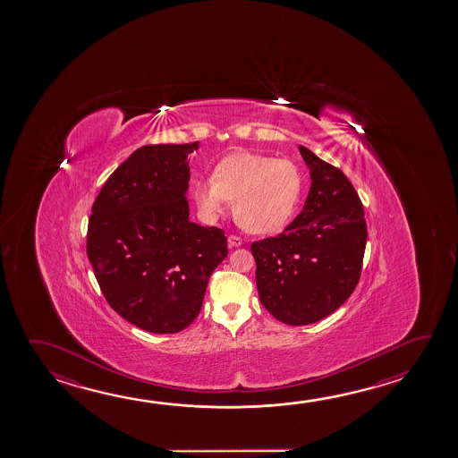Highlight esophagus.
<instances>
[{
  "label": "esophagus",
  "mask_w": 458,
  "mask_h": 458,
  "mask_svg": "<svg viewBox=\"0 0 458 458\" xmlns=\"http://www.w3.org/2000/svg\"><path fill=\"white\" fill-rule=\"evenodd\" d=\"M241 244H242V240L240 236H234V234L228 236V246L230 248H240Z\"/></svg>",
  "instance_id": "1"
}]
</instances>
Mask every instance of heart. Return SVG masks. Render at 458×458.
<instances>
[{"label":"heart","mask_w":458,"mask_h":458,"mask_svg":"<svg viewBox=\"0 0 458 458\" xmlns=\"http://www.w3.org/2000/svg\"><path fill=\"white\" fill-rule=\"evenodd\" d=\"M302 191V175L289 159L257 153H233L218 162L214 175L194 183L198 208L216 220L234 201V217L256 234L280 232L288 225Z\"/></svg>","instance_id":"heart-1"}]
</instances>
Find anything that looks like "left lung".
I'll return each mask as SVG.
<instances>
[{"instance_id":"left-lung-1","label":"left lung","mask_w":458,"mask_h":458,"mask_svg":"<svg viewBox=\"0 0 458 458\" xmlns=\"http://www.w3.org/2000/svg\"><path fill=\"white\" fill-rule=\"evenodd\" d=\"M299 151L312 178L304 209L278 236L250 244L260 302L293 327L321 320L344 304L360 280L367 244L352 183L310 149Z\"/></svg>"}]
</instances>
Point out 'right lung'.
I'll return each mask as SVG.
<instances>
[{
	"instance_id": "obj_1",
	"label": "right lung",
	"mask_w": 458,
	"mask_h": 458,
	"mask_svg": "<svg viewBox=\"0 0 458 458\" xmlns=\"http://www.w3.org/2000/svg\"><path fill=\"white\" fill-rule=\"evenodd\" d=\"M199 143L148 145L97 196L87 254L107 304L138 328L178 333L199 315L228 254L224 230L190 222L188 154Z\"/></svg>"
}]
</instances>
